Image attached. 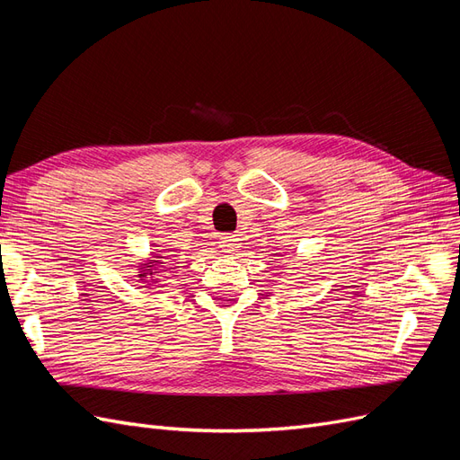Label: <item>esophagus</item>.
<instances>
[{"instance_id": "34e87169", "label": "esophagus", "mask_w": 460, "mask_h": 460, "mask_svg": "<svg viewBox=\"0 0 460 460\" xmlns=\"http://www.w3.org/2000/svg\"><path fill=\"white\" fill-rule=\"evenodd\" d=\"M238 242H240V240L235 238L234 234H222L220 238H218L220 252H222V253H228V255H234L235 252H238V247H240Z\"/></svg>"}]
</instances>
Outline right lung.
<instances>
[{
	"instance_id": "obj_1",
	"label": "right lung",
	"mask_w": 460,
	"mask_h": 460,
	"mask_svg": "<svg viewBox=\"0 0 460 460\" xmlns=\"http://www.w3.org/2000/svg\"><path fill=\"white\" fill-rule=\"evenodd\" d=\"M166 253H171V252H166ZM172 257H176V255H166L164 257V252H155L151 255V259H147V261H144V262H140L137 264V278H140L142 282H159V278H155L159 272H163V270H166V267H169V264H172V261L171 262H164V261H169V259H172ZM151 277L152 280L147 281L146 278ZM147 286H151V284H147ZM161 288V286H159Z\"/></svg>"
}]
</instances>
